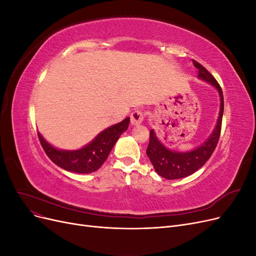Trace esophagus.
Masks as SVG:
<instances>
[{
    "instance_id": "34e87169",
    "label": "esophagus",
    "mask_w": 256,
    "mask_h": 256,
    "mask_svg": "<svg viewBox=\"0 0 256 256\" xmlns=\"http://www.w3.org/2000/svg\"><path fill=\"white\" fill-rule=\"evenodd\" d=\"M144 112L142 110H136L130 115V122L131 125L132 126H138L142 124L143 120H144Z\"/></svg>"
}]
</instances>
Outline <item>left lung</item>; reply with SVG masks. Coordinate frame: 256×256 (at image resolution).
<instances>
[{"instance_id":"8db88e82","label":"left lung","mask_w":256,"mask_h":256,"mask_svg":"<svg viewBox=\"0 0 256 256\" xmlns=\"http://www.w3.org/2000/svg\"><path fill=\"white\" fill-rule=\"evenodd\" d=\"M193 65L198 69V78L202 79L218 90L220 95V112L219 118L216 120V127L212 134L208 136L207 140L196 150L190 152H174L166 148L162 144L159 138L154 134V131L152 129L150 132V143L146 150V154L148 156L152 164L154 166L156 171L161 177L166 180H178L184 178L196 172L200 168H202L206 161L210 158L214 148L218 144L220 134H221V125H222V116L224 110V102H223V92L221 86L214 76L209 72L207 69L193 60Z\"/></svg>"}]
</instances>
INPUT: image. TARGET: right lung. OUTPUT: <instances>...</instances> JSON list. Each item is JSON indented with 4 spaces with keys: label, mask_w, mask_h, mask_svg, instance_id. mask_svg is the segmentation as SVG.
<instances>
[{
    "label": "right lung",
    "mask_w": 256,
    "mask_h": 256,
    "mask_svg": "<svg viewBox=\"0 0 256 256\" xmlns=\"http://www.w3.org/2000/svg\"><path fill=\"white\" fill-rule=\"evenodd\" d=\"M130 118L116 124L100 132L90 144L76 150H60L50 145L40 134V144L47 156L60 168L69 172L88 174L95 172L104 164L114 144L129 126Z\"/></svg>",
    "instance_id": "obj_1"
}]
</instances>
